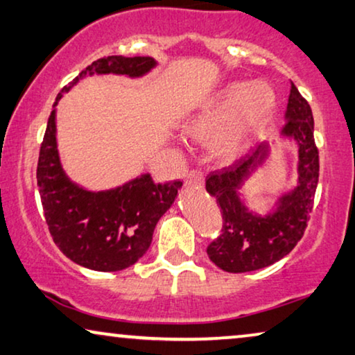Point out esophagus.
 <instances>
[{"instance_id":"34e87169","label":"esophagus","mask_w":355,"mask_h":355,"mask_svg":"<svg viewBox=\"0 0 355 355\" xmlns=\"http://www.w3.org/2000/svg\"><path fill=\"white\" fill-rule=\"evenodd\" d=\"M187 184H193V187H202L204 183V173L201 171H191L187 175Z\"/></svg>"}]
</instances>
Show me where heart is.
<instances>
[{"label": "heart", "mask_w": 355, "mask_h": 355, "mask_svg": "<svg viewBox=\"0 0 355 355\" xmlns=\"http://www.w3.org/2000/svg\"><path fill=\"white\" fill-rule=\"evenodd\" d=\"M273 109L275 93L266 82H233L189 111L178 130L191 143L211 141L214 157L230 164L246 154Z\"/></svg>", "instance_id": "obj_1"}]
</instances>
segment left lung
<instances>
[{"label": "left lung", "instance_id": "8db88e82", "mask_svg": "<svg viewBox=\"0 0 355 355\" xmlns=\"http://www.w3.org/2000/svg\"><path fill=\"white\" fill-rule=\"evenodd\" d=\"M283 138L297 144V184L282 194L266 216L249 211L239 189L270 156V146L259 143L252 154L222 171L212 172L206 189L220 207V236L207 246V256L230 273L259 270L278 262L296 246L306 232L318 183V149L313 139V116L309 103L291 83L284 114Z\"/></svg>", "mask_w": 355, "mask_h": 355}]
</instances>
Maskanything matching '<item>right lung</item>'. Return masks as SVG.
Returning a JSON list of instances; mask_svg holds the SVG:
<instances>
[{
    "label": "right lung",
    "instance_id": "obj_1",
    "mask_svg": "<svg viewBox=\"0 0 355 355\" xmlns=\"http://www.w3.org/2000/svg\"><path fill=\"white\" fill-rule=\"evenodd\" d=\"M156 66L153 58H101L61 89L54 106L62 93L87 76L116 73L139 78ZM37 182L53 241L72 262L98 272L123 270L143 257L156 223L182 188V182L154 183L149 173L106 191H89L73 183L59 159L56 109L48 119L40 148Z\"/></svg>",
    "mask_w": 355,
    "mask_h": 355
}]
</instances>
